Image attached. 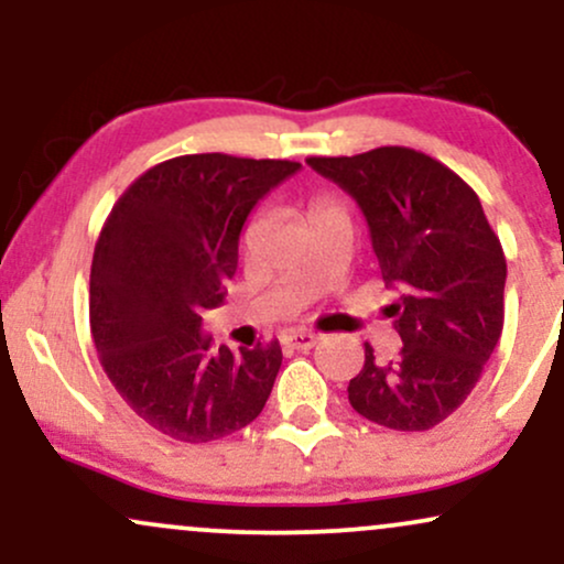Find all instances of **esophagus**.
<instances>
[{"mask_svg":"<svg viewBox=\"0 0 564 564\" xmlns=\"http://www.w3.org/2000/svg\"><path fill=\"white\" fill-rule=\"evenodd\" d=\"M318 341H321V336L313 332H291L283 336V345L291 349H313Z\"/></svg>","mask_w":564,"mask_h":564,"instance_id":"esophagus-1","label":"esophagus"}]
</instances>
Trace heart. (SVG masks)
I'll return each instance as SVG.
<instances>
[{
    "label": "heart",
    "instance_id": "1",
    "mask_svg": "<svg viewBox=\"0 0 564 564\" xmlns=\"http://www.w3.org/2000/svg\"><path fill=\"white\" fill-rule=\"evenodd\" d=\"M318 206H323V204H318Z\"/></svg>",
    "mask_w": 564,
    "mask_h": 564
}]
</instances>
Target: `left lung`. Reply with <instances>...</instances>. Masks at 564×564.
Masks as SVG:
<instances>
[{
    "label": "left lung",
    "instance_id": "8db88e82",
    "mask_svg": "<svg viewBox=\"0 0 564 564\" xmlns=\"http://www.w3.org/2000/svg\"><path fill=\"white\" fill-rule=\"evenodd\" d=\"M307 164L358 200L403 349L349 379V405L368 422L424 432L451 416L501 339L507 257L480 198L437 159L403 145Z\"/></svg>",
    "mask_w": 564,
    "mask_h": 564
}]
</instances>
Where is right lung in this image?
<instances>
[{
  "instance_id": "1",
  "label": "right lung",
  "mask_w": 564,
  "mask_h": 564,
  "mask_svg": "<svg viewBox=\"0 0 564 564\" xmlns=\"http://www.w3.org/2000/svg\"><path fill=\"white\" fill-rule=\"evenodd\" d=\"M302 164L191 153L151 166L116 200L95 243L89 328L102 371L148 426L209 443L254 422L281 345H212L200 315L238 268V236L270 187Z\"/></svg>"
}]
</instances>
